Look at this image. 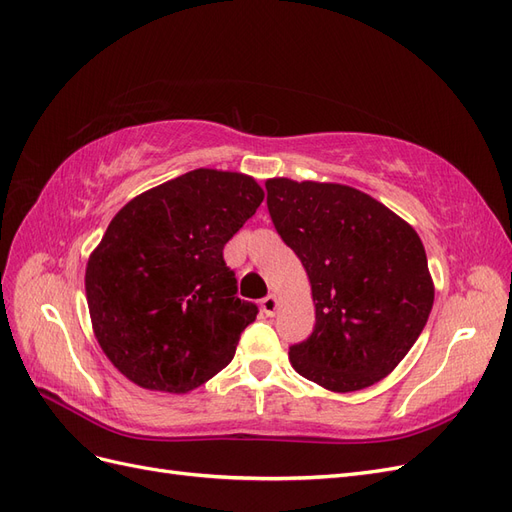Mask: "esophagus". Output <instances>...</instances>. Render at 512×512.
I'll return each mask as SVG.
<instances>
[{"label":"esophagus","mask_w":512,"mask_h":512,"mask_svg":"<svg viewBox=\"0 0 512 512\" xmlns=\"http://www.w3.org/2000/svg\"><path fill=\"white\" fill-rule=\"evenodd\" d=\"M260 309H262V314L273 316L277 312V297H275V294H269V297L262 299L260 301Z\"/></svg>","instance_id":"esophagus-1"}]
</instances>
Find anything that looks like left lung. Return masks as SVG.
<instances>
[{
  "label": "left lung",
  "instance_id": "8db88e82",
  "mask_svg": "<svg viewBox=\"0 0 512 512\" xmlns=\"http://www.w3.org/2000/svg\"><path fill=\"white\" fill-rule=\"evenodd\" d=\"M277 235L312 284L314 331L290 363L335 393L389 376L423 333L433 284L416 230L376 198L339 183L267 181Z\"/></svg>",
  "mask_w": 512,
  "mask_h": 512
}]
</instances>
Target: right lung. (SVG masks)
Instances as JSON below:
<instances>
[{
    "instance_id": "add662e5",
    "label": "right lung",
    "mask_w": 512,
    "mask_h": 512,
    "mask_svg": "<svg viewBox=\"0 0 512 512\" xmlns=\"http://www.w3.org/2000/svg\"><path fill=\"white\" fill-rule=\"evenodd\" d=\"M265 192L241 173L196 168L123 207L91 254L85 292L104 354L134 384L188 393L222 371L256 320L224 245Z\"/></svg>"
}]
</instances>
